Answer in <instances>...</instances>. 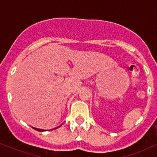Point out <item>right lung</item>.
<instances>
[{
    "label": "right lung",
    "mask_w": 157,
    "mask_h": 157,
    "mask_svg": "<svg viewBox=\"0 0 157 157\" xmlns=\"http://www.w3.org/2000/svg\"><path fill=\"white\" fill-rule=\"evenodd\" d=\"M59 127H60V126H58V127H57V128H54V129H57V128H58ZM34 129H35V130H36V131H45L46 130H43V129H39V128H33ZM52 130H53V129H52Z\"/></svg>",
    "instance_id": "obj_1"
}]
</instances>
